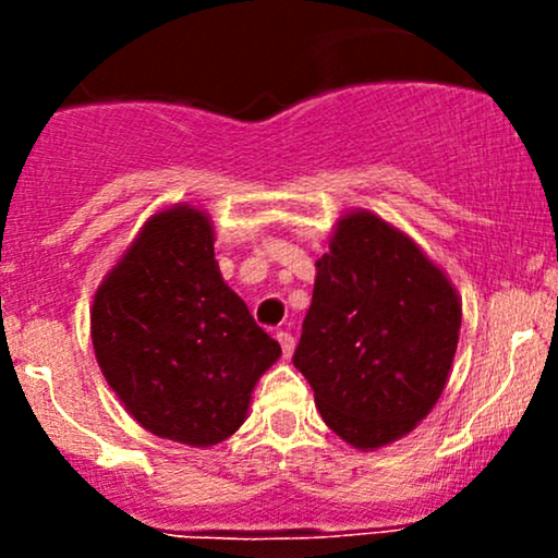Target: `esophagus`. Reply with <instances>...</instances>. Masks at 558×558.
I'll list each match as a JSON object with an SVG mask.
<instances>
[{
    "label": "esophagus",
    "mask_w": 558,
    "mask_h": 558,
    "mask_svg": "<svg viewBox=\"0 0 558 558\" xmlns=\"http://www.w3.org/2000/svg\"><path fill=\"white\" fill-rule=\"evenodd\" d=\"M278 343H280V349H283V356H286V360H291L293 349H296V341H293L291 332H288V330H280V332H278Z\"/></svg>",
    "instance_id": "obj_1"
}]
</instances>
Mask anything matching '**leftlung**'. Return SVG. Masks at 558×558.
I'll list each match as a JSON object with an SVG mask.
<instances>
[{"label":"left lung","mask_w":558,"mask_h":558,"mask_svg":"<svg viewBox=\"0 0 558 558\" xmlns=\"http://www.w3.org/2000/svg\"><path fill=\"white\" fill-rule=\"evenodd\" d=\"M328 246L293 364L325 425L375 451L412 433L444 393L462 299L417 243L369 209L338 217Z\"/></svg>","instance_id":"8db88e82"}]
</instances>
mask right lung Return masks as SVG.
Instances as JSON below:
<instances>
[{
    "label": "right lung",
    "instance_id": "right-lung-1",
    "mask_svg": "<svg viewBox=\"0 0 558 558\" xmlns=\"http://www.w3.org/2000/svg\"><path fill=\"white\" fill-rule=\"evenodd\" d=\"M101 375L125 412L157 438L194 448L243 425L272 341L222 280L204 209L172 204L144 222L92 304Z\"/></svg>",
    "mask_w": 558,
    "mask_h": 558
}]
</instances>
